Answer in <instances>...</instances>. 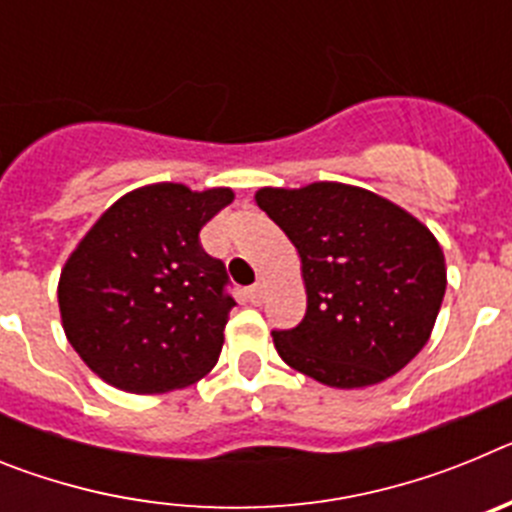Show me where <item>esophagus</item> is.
<instances>
[{
    "label": "esophagus",
    "mask_w": 512,
    "mask_h": 512,
    "mask_svg": "<svg viewBox=\"0 0 512 512\" xmlns=\"http://www.w3.org/2000/svg\"><path fill=\"white\" fill-rule=\"evenodd\" d=\"M248 302H253V305H259L261 300H264V295H266V284L264 282H256L253 284V287H248Z\"/></svg>",
    "instance_id": "esophagus-1"
}]
</instances>
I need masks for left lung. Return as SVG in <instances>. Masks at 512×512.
I'll list each match as a JSON object with an SVG mask.
<instances>
[{"label":"left lung","mask_w":512,"mask_h":512,"mask_svg":"<svg viewBox=\"0 0 512 512\" xmlns=\"http://www.w3.org/2000/svg\"><path fill=\"white\" fill-rule=\"evenodd\" d=\"M256 205L302 261L305 318L271 333L292 369L354 390L384 382L418 356L446 292L443 251L418 217L338 182L264 187Z\"/></svg>","instance_id":"left-lung-1"}]
</instances>
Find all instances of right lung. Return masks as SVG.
Wrapping results in <instances>:
<instances>
[{"label":"right lung","instance_id":"right-lung-1","mask_svg":"<svg viewBox=\"0 0 512 512\" xmlns=\"http://www.w3.org/2000/svg\"><path fill=\"white\" fill-rule=\"evenodd\" d=\"M233 189L192 192L148 184L92 225L58 282L66 338L97 377L133 395H158L205 377L223 351L235 300L200 230Z\"/></svg>","mask_w":512,"mask_h":512}]
</instances>
